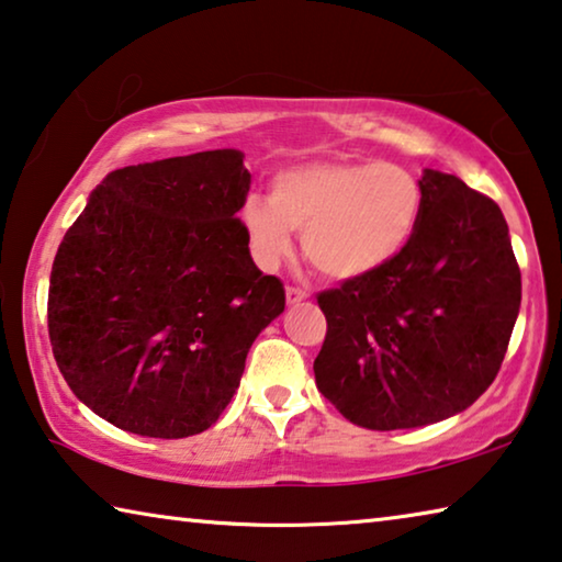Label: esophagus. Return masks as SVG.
<instances>
[{
	"mask_svg": "<svg viewBox=\"0 0 562 562\" xmlns=\"http://www.w3.org/2000/svg\"><path fill=\"white\" fill-rule=\"evenodd\" d=\"M284 297H288V305H300V302L307 300V292L300 288H288L284 290Z\"/></svg>",
	"mask_w": 562,
	"mask_h": 562,
	"instance_id": "obj_1",
	"label": "esophagus"
}]
</instances>
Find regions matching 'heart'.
Segmentation results:
<instances>
[{"label": "heart", "mask_w": 562, "mask_h": 562, "mask_svg": "<svg viewBox=\"0 0 562 562\" xmlns=\"http://www.w3.org/2000/svg\"><path fill=\"white\" fill-rule=\"evenodd\" d=\"M423 220V187L380 159H313L272 175L267 202L245 200L239 222L257 262L278 267L302 233V252L327 280L370 278L393 265Z\"/></svg>", "instance_id": "heart-1"}]
</instances>
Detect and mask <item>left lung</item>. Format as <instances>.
Here are the masks:
<instances>
[{
  "mask_svg": "<svg viewBox=\"0 0 562 562\" xmlns=\"http://www.w3.org/2000/svg\"><path fill=\"white\" fill-rule=\"evenodd\" d=\"M393 265L319 292V393L368 430H409L470 407L501 370L520 313V267L497 204L438 169Z\"/></svg>",
  "mask_w": 562,
  "mask_h": 562,
  "instance_id": "left-lung-1",
  "label": "left lung"
}]
</instances>
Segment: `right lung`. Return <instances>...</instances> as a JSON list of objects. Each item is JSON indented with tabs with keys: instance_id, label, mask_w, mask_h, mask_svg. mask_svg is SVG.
<instances>
[{
	"instance_id": "right-lung-1",
	"label": "right lung",
	"mask_w": 562,
	"mask_h": 562,
	"mask_svg": "<svg viewBox=\"0 0 562 562\" xmlns=\"http://www.w3.org/2000/svg\"><path fill=\"white\" fill-rule=\"evenodd\" d=\"M239 149L114 169L67 229L49 278L57 368L120 430L190 438L229 405L284 288L249 255Z\"/></svg>"
}]
</instances>
